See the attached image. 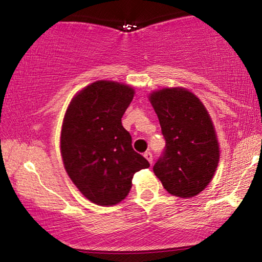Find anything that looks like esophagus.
Listing matches in <instances>:
<instances>
[{"label": "esophagus", "mask_w": 262, "mask_h": 262, "mask_svg": "<svg viewBox=\"0 0 262 262\" xmlns=\"http://www.w3.org/2000/svg\"><path fill=\"white\" fill-rule=\"evenodd\" d=\"M144 158L146 159V160H148L150 164H152V154L150 151H146V152H144Z\"/></svg>", "instance_id": "1"}]
</instances>
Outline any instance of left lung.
<instances>
[{"instance_id": "obj_1", "label": "left lung", "mask_w": 262, "mask_h": 262, "mask_svg": "<svg viewBox=\"0 0 262 262\" xmlns=\"http://www.w3.org/2000/svg\"><path fill=\"white\" fill-rule=\"evenodd\" d=\"M166 140L164 155L152 167L164 188L181 198L197 196L218 167L219 143L208 111L185 87H165L149 93Z\"/></svg>"}]
</instances>
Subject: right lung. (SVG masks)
Masks as SVG:
<instances>
[{
	"instance_id": "1",
	"label": "right lung",
	"mask_w": 262,
	"mask_h": 262,
	"mask_svg": "<svg viewBox=\"0 0 262 262\" xmlns=\"http://www.w3.org/2000/svg\"><path fill=\"white\" fill-rule=\"evenodd\" d=\"M133 87L100 80L83 87L66 110L60 151L69 177L98 206H114L128 196L135 172L150 164L132 148L122 117L134 97Z\"/></svg>"
}]
</instances>
